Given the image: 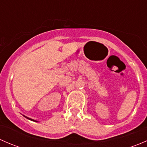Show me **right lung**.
Listing matches in <instances>:
<instances>
[{
	"label": "right lung",
	"instance_id": "add662e5",
	"mask_svg": "<svg viewBox=\"0 0 147 147\" xmlns=\"http://www.w3.org/2000/svg\"><path fill=\"white\" fill-rule=\"evenodd\" d=\"M24 117H26V118H27V119H30V120H32V121H34L33 119H30V118H28V117H26V116H24Z\"/></svg>",
	"mask_w": 147,
	"mask_h": 147
}]
</instances>
